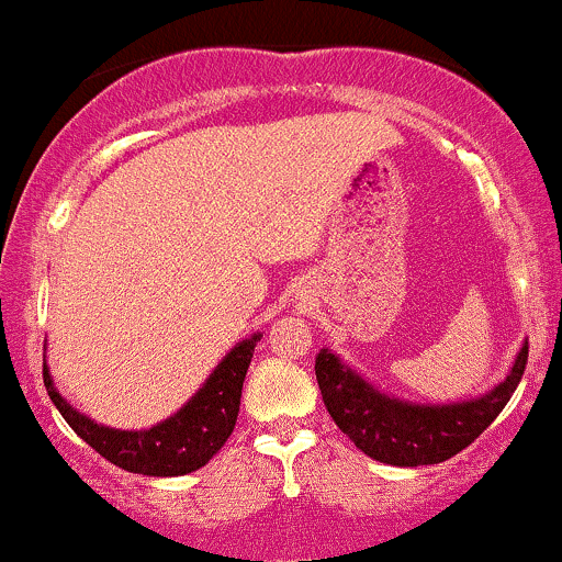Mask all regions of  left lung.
Segmentation results:
<instances>
[{
  "instance_id": "obj_1",
  "label": "left lung",
  "mask_w": 562,
  "mask_h": 562,
  "mask_svg": "<svg viewBox=\"0 0 562 562\" xmlns=\"http://www.w3.org/2000/svg\"><path fill=\"white\" fill-rule=\"evenodd\" d=\"M528 362V340L520 348L505 383L486 396L462 404L420 406L385 396L340 364L335 353H317V383L322 402L344 434L372 460L385 465L417 468L449 460L479 438L509 402Z\"/></svg>"
}]
</instances>
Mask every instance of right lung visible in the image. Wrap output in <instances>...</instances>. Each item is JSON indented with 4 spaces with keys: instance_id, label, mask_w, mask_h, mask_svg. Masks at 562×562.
<instances>
[{
    "instance_id": "add662e5",
    "label": "right lung",
    "mask_w": 562,
    "mask_h": 562,
    "mask_svg": "<svg viewBox=\"0 0 562 562\" xmlns=\"http://www.w3.org/2000/svg\"><path fill=\"white\" fill-rule=\"evenodd\" d=\"M261 335L237 344L216 367L214 375L187 402L177 415L164 420L150 430H113L102 428L89 417L79 415L60 393L55 391L47 364H44V385L60 415L70 428L92 447L97 454L105 457L113 465L128 473L158 475H187L203 468L224 441L232 436L240 412L243 380L254 357L256 340Z\"/></svg>"
}]
</instances>
